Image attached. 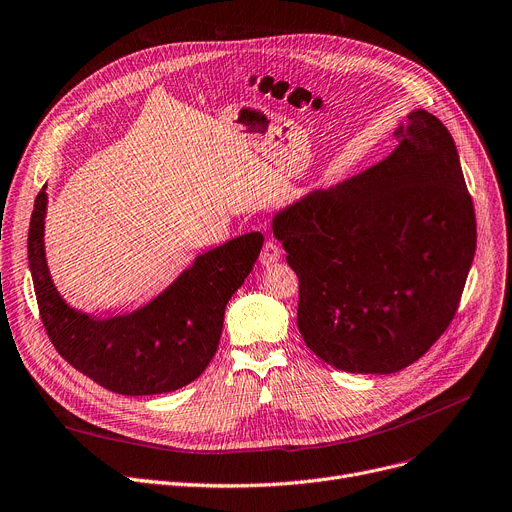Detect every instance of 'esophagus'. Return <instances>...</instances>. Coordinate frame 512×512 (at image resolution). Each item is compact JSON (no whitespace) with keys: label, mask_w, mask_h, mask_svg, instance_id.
<instances>
[{"label":"esophagus","mask_w":512,"mask_h":512,"mask_svg":"<svg viewBox=\"0 0 512 512\" xmlns=\"http://www.w3.org/2000/svg\"><path fill=\"white\" fill-rule=\"evenodd\" d=\"M278 259H280V247L276 245L274 240H265L263 247H261V255H259L261 265H272Z\"/></svg>","instance_id":"esophagus-1"}]
</instances>
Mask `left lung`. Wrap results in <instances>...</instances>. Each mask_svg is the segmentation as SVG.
<instances>
[{"mask_svg":"<svg viewBox=\"0 0 512 512\" xmlns=\"http://www.w3.org/2000/svg\"><path fill=\"white\" fill-rule=\"evenodd\" d=\"M394 137L380 164L274 218L299 278L301 336L351 373H394L434 346L459 311L477 245L448 128L417 110Z\"/></svg>","mask_w":512,"mask_h":512,"instance_id":"8db88e82","label":"left lung"}]
</instances>
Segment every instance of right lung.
<instances>
[{"label": "right lung", "mask_w": 512, "mask_h": 512, "mask_svg": "<svg viewBox=\"0 0 512 512\" xmlns=\"http://www.w3.org/2000/svg\"><path fill=\"white\" fill-rule=\"evenodd\" d=\"M45 188L35 199L29 265L43 328L56 351L105 390L149 396L195 382L218 351L224 311L259 257L263 236L249 232L197 257L191 270L143 309L97 319L70 309L47 272Z\"/></svg>", "instance_id": "right-lung-1"}]
</instances>
